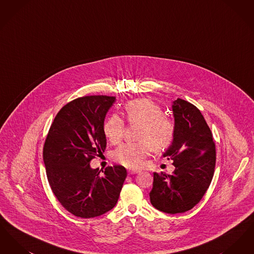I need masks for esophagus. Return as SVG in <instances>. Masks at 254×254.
Here are the masks:
<instances>
[{"label":"esophagus","mask_w":254,"mask_h":254,"mask_svg":"<svg viewBox=\"0 0 254 254\" xmlns=\"http://www.w3.org/2000/svg\"><path fill=\"white\" fill-rule=\"evenodd\" d=\"M139 172H140V170H136V169H128V170H127V173H128V175L137 174V173H139Z\"/></svg>","instance_id":"1"}]
</instances>
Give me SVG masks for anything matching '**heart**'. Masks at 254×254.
Masks as SVG:
<instances>
[{
  "instance_id": "heart-1",
  "label": "heart",
  "mask_w": 254,
  "mask_h": 254,
  "mask_svg": "<svg viewBox=\"0 0 254 254\" xmlns=\"http://www.w3.org/2000/svg\"><path fill=\"white\" fill-rule=\"evenodd\" d=\"M126 118L129 124L141 125L138 143H126L113 153L116 162L130 169L140 168L151 151V145L161 150L168 147L173 140L175 127L171 119L164 116L163 109L149 99H136L126 107ZM104 133L113 145L119 144L125 133V122L113 115L104 125Z\"/></svg>"
}]
</instances>
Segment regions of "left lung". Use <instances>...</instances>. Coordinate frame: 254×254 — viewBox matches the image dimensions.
Returning a JSON list of instances; mask_svg holds the SVG:
<instances>
[{
  "label": "left lung",
  "mask_w": 254,
  "mask_h": 254,
  "mask_svg": "<svg viewBox=\"0 0 254 254\" xmlns=\"http://www.w3.org/2000/svg\"><path fill=\"white\" fill-rule=\"evenodd\" d=\"M174 137L163 154L173 161L172 174L153 173L150 203L158 210L176 214L197 205L214 173L216 152L212 133L204 116L192 104L178 98L173 102Z\"/></svg>",
  "instance_id": "left-lung-1"
}]
</instances>
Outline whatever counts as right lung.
<instances>
[{
	"mask_svg": "<svg viewBox=\"0 0 254 254\" xmlns=\"http://www.w3.org/2000/svg\"><path fill=\"white\" fill-rule=\"evenodd\" d=\"M115 97L85 96L61 109L47 136L43 159L49 186L61 205L81 218L100 216L117 204L127 170L108 167L101 173L90 162L107 146L104 122Z\"/></svg>",
	"mask_w": 254,
	"mask_h": 254,
	"instance_id": "obj_1",
	"label": "right lung"
}]
</instances>
